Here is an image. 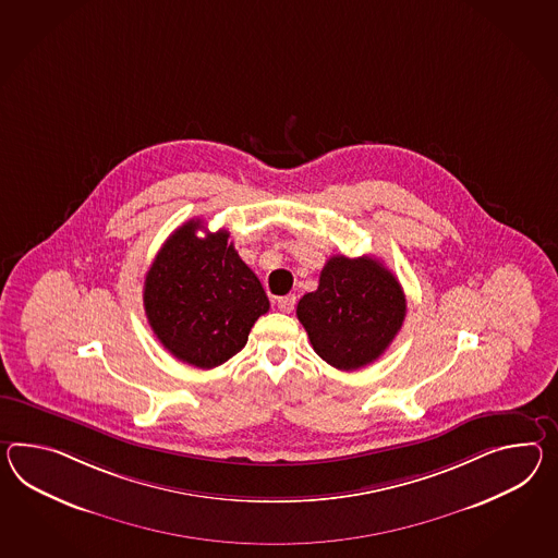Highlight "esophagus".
<instances>
[{"label":"esophagus","mask_w":558,"mask_h":558,"mask_svg":"<svg viewBox=\"0 0 558 558\" xmlns=\"http://www.w3.org/2000/svg\"><path fill=\"white\" fill-rule=\"evenodd\" d=\"M294 304H296V296H294V294H288V296L278 299V308H280L282 313H292V311H294Z\"/></svg>","instance_id":"obj_1"}]
</instances>
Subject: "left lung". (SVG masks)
Wrapping results in <instances>:
<instances>
[{"mask_svg": "<svg viewBox=\"0 0 558 558\" xmlns=\"http://www.w3.org/2000/svg\"><path fill=\"white\" fill-rule=\"evenodd\" d=\"M403 288L379 259L332 256L296 316L316 354L340 371L377 361L405 320Z\"/></svg>", "mask_w": 558, "mask_h": 558, "instance_id": "left-lung-1", "label": "left lung"}]
</instances>
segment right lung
<instances>
[{
  "label": "right lung",
  "mask_w": 558,
  "mask_h": 558,
  "mask_svg": "<svg viewBox=\"0 0 558 558\" xmlns=\"http://www.w3.org/2000/svg\"><path fill=\"white\" fill-rule=\"evenodd\" d=\"M191 219L169 235L145 278V314L153 332L179 361L214 368L240 353L270 300L228 242Z\"/></svg>",
  "instance_id": "obj_1"
}]
</instances>
